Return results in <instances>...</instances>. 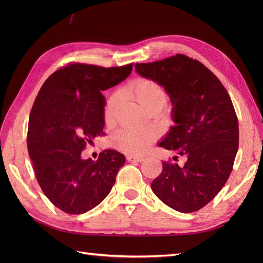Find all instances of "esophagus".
Returning a JSON list of instances; mask_svg holds the SVG:
<instances>
[{"instance_id":"34e87169","label":"esophagus","mask_w":263,"mask_h":263,"mask_svg":"<svg viewBox=\"0 0 263 263\" xmlns=\"http://www.w3.org/2000/svg\"><path fill=\"white\" fill-rule=\"evenodd\" d=\"M127 160L141 162V161L145 160V157H142V156H127Z\"/></svg>"}]
</instances>
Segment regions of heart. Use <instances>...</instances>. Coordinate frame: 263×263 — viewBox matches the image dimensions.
<instances>
[{"label":"heart","instance_id":"b5f03b06","mask_svg":"<svg viewBox=\"0 0 263 263\" xmlns=\"http://www.w3.org/2000/svg\"><path fill=\"white\" fill-rule=\"evenodd\" d=\"M138 104L150 112L153 109H161L166 101L164 87L156 80L149 78H137L127 84L123 91ZM121 103V94H110L104 106V122L112 125L115 121L117 109ZM156 139V134L150 130L135 128H123L114 135V145L123 153L139 155L145 153Z\"/></svg>","mask_w":263,"mask_h":263}]
</instances>
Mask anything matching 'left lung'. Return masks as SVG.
Listing matches in <instances>:
<instances>
[{
  "label": "left lung",
  "instance_id": "1",
  "mask_svg": "<svg viewBox=\"0 0 263 263\" xmlns=\"http://www.w3.org/2000/svg\"><path fill=\"white\" fill-rule=\"evenodd\" d=\"M135 67L141 77L164 86L172 102L176 125L159 146L186 157L182 166L163 161L151 189L178 212L201 210L218 194L233 170L239 145L233 102L218 78L185 54Z\"/></svg>",
  "mask_w": 263,
  "mask_h": 263
}]
</instances>
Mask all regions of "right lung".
<instances>
[{"mask_svg": "<svg viewBox=\"0 0 263 263\" xmlns=\"http://www.w3.org/2000/svg\"><path fill=\"white\" fill-rule=\"evenodd\" d=\"M133 63L104 68L71 62L47 79L31 107L27 148L44 194L67 214H83L112 190L125 156L102 151L82 159L93 139L103 136L105 99L102 91L124 81Z\"/></svg>", "mask_w": 263, "mask_h": 263, "instance_id": "obj_1", "label": "right lung"}]
</instances>
